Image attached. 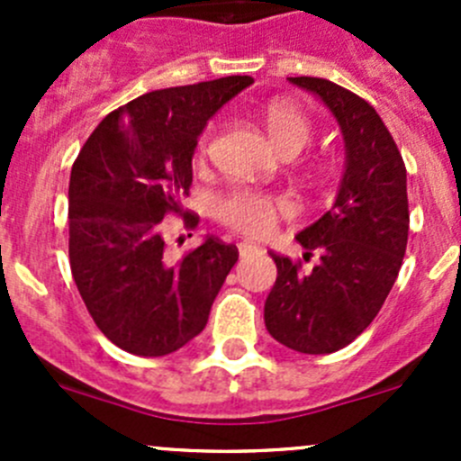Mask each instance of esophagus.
<instances>
[{
  "label": "esophagus",
  "instance_id": "1",
  "mask_svg": "<svg viewBox=\"0 0 461 461\" xmlns=\"http://www.w3.org/2000/svg\"><path fill=\"white\" fill-rule=\"evenodd\" d=\"M258 252H260V248H257V245H252V243H240L239 245L240 258H249V257H254V254H258Z\"/></svg>",
  "mask_w": 461,
  "mask_h": 461
}]
</instances>
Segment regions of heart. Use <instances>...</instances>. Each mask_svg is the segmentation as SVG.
<instances>
[{
  "label": "heart",
  "instance_id": "1",
  "mask_svg": "<svg viewBox=\"0 0 461 461\" xmlns=\"http://www.w3.org/2000/svg\"><path fill=\"white\" fill-rule=\"evenodd\" d=\"M263 122L274 147L283 156H296L314 136L312 120L305 115V111L285 100L269 102L263 111ZM212 136L213 127H209L201 136V151H207ZM283 207L285 203L267 196V194L252 192V189H231L216 198L213 213L218 216V221L225 222L234 231L258 239V236L272 234L276 227L278 212Z\"/></svg>",
  "mask_w": 461,
  "mask_h": 461
}]
</instances>
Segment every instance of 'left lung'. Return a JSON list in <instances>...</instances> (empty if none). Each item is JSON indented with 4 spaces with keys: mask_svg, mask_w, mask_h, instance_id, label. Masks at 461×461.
Listing matches in <instances>:
<instances>
[{
    "mask_svg": "<svg viewBox=\"0 0 461 461\" xmlns=\"http://www.w3.org/2000/svg\"><path fill=\"white\" fill-rule=\"evenodd\" d=\"M337 118L346 171L332 209L296 240L310 272L269 252L276 283L265 301V328L285 348L330 355L355 341L379 314L402 269L408 243L406 165L379 113L348 88L323 77H290Z\"/></svg>",
    "mask_w": 461,
    "mask_h": 461,
    "instance_id": "obj_1",
    "label": "left lung"
}]
</instances>
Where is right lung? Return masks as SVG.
<instances>
[{
    "instance_id": "1",
    "label": "right lung",
    "mask_w": 461,
    "mask_h": 461,
    "mask_svg": "<svg viewBox=\"0 0 461 461\" xmlns=\"http://www.w3.org/2000/svg\"><path fill=\"white\" fill-rule=\"evenodd\" d=\"M230 76L144 93L106 115L76 158L68 183V258L88 314L111 343L165 357L203 332L236 245L207 236L174 260L165 216L198 225L183 201L207 120L252 85Z\"/></svg>"
}]
</instances>
